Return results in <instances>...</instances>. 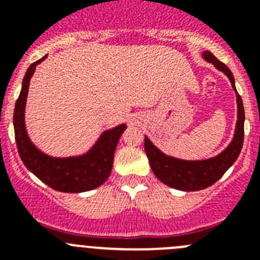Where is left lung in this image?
<instances>
[{
	"instance_id": "obj_1",
	"label": "left lung",
	"mask_w": 260,
	"mask_h": 260,
	"mask_svg": "<svg viewBox=\"0 0 260 260\" xmlns=\"http://www.w3.org/2000/svg\"><path fill=\"white\" fill-rule=\"evenodd\" d=\"M203 58L212 63L217 70L222 71L231 80V84L236 92L237 99V123L236 130L229 146L219 155L206 160H182L173 156L165 155L158 150L157 147L148 139L144 138V150L147 157L150 160L151 169L153 174L157 177L162 183L182 191H197L203 190L208 186L213 185L220 180L222 174L228 171L234 164L242 150L243 144V122H245V110H243L242 99L238 95L234 77L226 65L216 58L211 52L202 53Z\"/></svg>"
}]
</instances>
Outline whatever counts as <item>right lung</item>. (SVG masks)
<instances>
[{"label":"right lung","mask_w":260,"mask_h":260,"mask_svg":"<svg viewBox=\"0 0 260 260\" xmlns=\"http://www.w3.org/2000/svg\"><path fill=\"white\" fill-rule=\"evenodd\" d=\"M47 56L34 62L23 78L22 89L14 109V132L18 152L23 164L39 180L49 187L61 192H83L102 186L108 180L113 167L114 151L119 137L125 132L126 123L105 130L91 148L83 155L54 157L39 150L29 139L26 128L27 95L29 80L35 73L36 66Z\"/></svg>","instance_id":"add662e5"}]
</instances>
